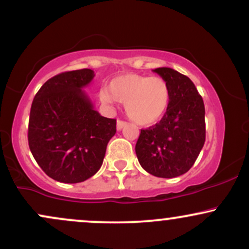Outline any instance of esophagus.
<instances>
[{
  "instance_id": "obj_1",
  "label": "esophagus",
  "mask_w": 249,
  "mask_h": 249,
  "mask_svg": "<svg viewBox=\"0 0 249 249\" xmlns=\"http://www.w3.org/2000/svg\"><path fill=\"white\" fill-rule=\"evenodd\" d=\"M126 126V122H123V121H117V130L121 131L123 127Z\"/></svg>"
}]
</instances>
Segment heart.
<instances>
[{"mask_svg": "<svg viewBox=\"0 0 249 249\" xmlns=\"http://www.w3.org/2000/svg\"><path fill=\"white\" fill-rule=\"evenodd\" d=\"M170 87L161 77L127 73L113 78L102 89L99 99L107 107L124 103L128 118L142 126H151L164 117L170 104Z\"/></svg>", "mask_w": 249, "mask_h": 249, "instance_id": "1", "label": "heart"}]
</instances>
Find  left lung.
Listing matches in <instances>:
<instances>
[{
    "label": "left lung",
    "mask_w": 249,
    "mask_h": 249,
    "mask_svg": "<svg viewBox=\"0 0 249 249\" xmlns=\"http://www.w3.org/2000/svg\"><path fill=\"white\" fill-rule=\"evenodd\" d=\"M170 87V104L161 121L141 130L136 144L139 164L159 178L186 173L205 144V105L196 85L171 68L154 69Z\"/></svg>",
    "instance_id": "left-lung-1"
}]
</instances>
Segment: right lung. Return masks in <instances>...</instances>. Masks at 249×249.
<instances>
[{"mask_svg": "<svg viewBox=\"0 0 249 249\" xmlns=\"http://www.w3.org/2000/svg\"><path fill=\"white\" fill-rule=\"evenodd\" d=\"M93 77L91 69L53 76L31 104L30 151L47 176L59 182H82L98 172L116 133V119L99 115L83 90Z\"/></svg>", "mask_w": 249, "mask_h": 249, "instance_id": "1", "label": "right lung"}]
</instances>
